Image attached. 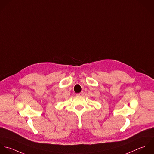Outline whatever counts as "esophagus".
I'll list each match as a JSON object with an SVG mask.
<instances>
[{"label":"esophagus","instance_id":"34e87169","mask_svg":"<svg viewBox=\"0 0 154 154\" xmlns=\"http://www.w3.org/2000/svg\"><path fill=\"white\" fill-rule=\"evenodd\" d=\"M83 94H84L83 92H82L79 93H77V96H83Z\"/></svg>","mask_w":154,"mask_h":154}]
</instances>
